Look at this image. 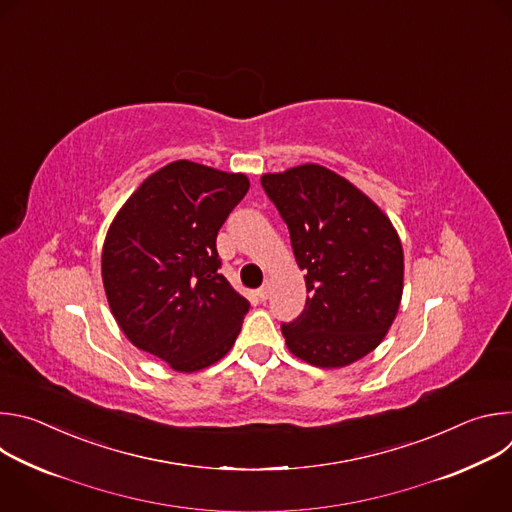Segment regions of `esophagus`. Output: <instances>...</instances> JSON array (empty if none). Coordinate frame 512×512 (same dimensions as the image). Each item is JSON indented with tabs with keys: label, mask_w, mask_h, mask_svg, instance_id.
I'll return each instance as SVG.
<instances>
[{
	"label": "esophagus",
	"mask_w": 512,
	"mask_h": 512,
	"mask_svg": "<svg viewBox=\"0 0 512 512\" xmlns=\"http://www.w3.org/2000/svg\"><path fill=\"white\" fill-rule=\"evenodd\" d=\"M269 294H271V281H265V283L255 291V296H257L259 302H265V300L269 298Z\"/></svg>",
	"instance_id": "esophagus-1"
}]
</instances>
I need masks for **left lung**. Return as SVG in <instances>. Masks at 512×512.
<instances>
[{
	"instance_id": "8db88e82",
	"label": "left lung",
	"mask_w": 512,
	"mask_h": 512,
	"mask_svg": "<svg viewBox=\"0 0 512 512\" xmlns=\"http://www.w3.org/2000/svg\"><path fill=\"white\" fill-rule=\"evenodd\" d=\"M306 271L304 312L281 332L289 352L340 369L373 352L403 296V247L389 216L336 172L304 164L263 174Z\"/></svg>"
}]
</instances>
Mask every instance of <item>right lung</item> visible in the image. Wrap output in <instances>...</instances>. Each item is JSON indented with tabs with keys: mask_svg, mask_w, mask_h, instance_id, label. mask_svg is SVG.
<instances>
[{
	"mask_svg": "<svg viewBox=\"0 0 512 512\" xmlns=\"http://www.w3.org/2000/svg\"><path fill=\"white\" fill-rule=\"evenodd\" d=\"M247 190L245 174L178 160L145 178L107 231L109 308L133 346L178 373L221 360L249 312L216 253V235Z\"/></svg>",
	"mask_w": 512,
	"mask_h": 512,
	"instance_id": "obj_1",
	"label": "right lung"
}]
</instances>
